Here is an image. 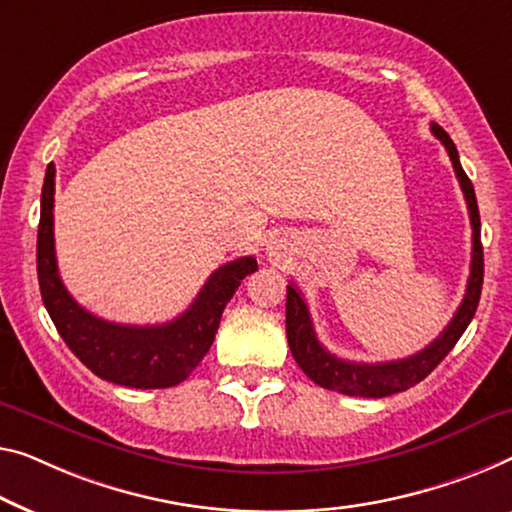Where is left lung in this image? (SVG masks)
<instances>
[{
    "mask_svg": "<svg viewBox=\"0 0 512 512\" xmlns=\"http://www.w3.org/2000/svg\"><path fill=\"white\" fill-rule=\"evenodd\" d=\"M432 135L444 144L448 156H451L453 170L460 181L464 200L469 207V220L474 227V248H471V273L467 280V292L460 308L455 310L451 324L446 326L441 335L434 342H430L421 352L400 358V361H388V363H354V361H342V358L333 356L322 347V342L317 340L315 326H312L310 310L305 305L303 296L294 285H287V342L292 349L294 361L299 363V368L308 375L315 384L329 391H338L342 395H356V398H386V395L407 391V388L416 386L418 381H423L437 365L444 361L446 354L455 347V342L462 338V333L467 331L471 319L476 315L478 301H480V289H483V246H480V213L476 204L474 186L467 174H464L460 165V156L457 149L444 128L439 124L430 126Z\"/></svg>",
    "mask_w": 512,
    "mask_h": 512,
    "instance_id": "1",
    "label": "left lung"
}]
</instances>
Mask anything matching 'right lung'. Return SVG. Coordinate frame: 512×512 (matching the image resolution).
Segmentation results:
<instances>
[{
  "mask_svg": "<svg viewBox=\"0 0 512 512\" xmlns=\"http://www.w3.org/2000/svg\"><path fill=\"white\" fill-rule=\"evenodd\" d=\"M55 165H48L41 193L36 271L45 310L68 349L96 377L131 388H170L190 377L213 345L220 317L241 280L257 271L255 257H239L213 271L177 319L156 326H126L91 315L68 294L55 255Z\"/></svg>",
  "mask_w": 512,
  "mask_h": 512,
  "instance_id": "1",
  "label": "right lung"
}]
</instances>
